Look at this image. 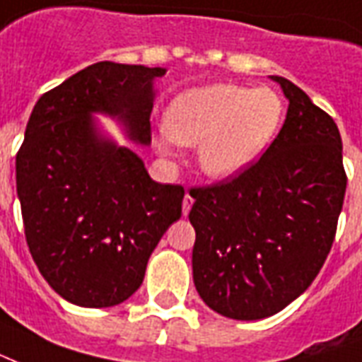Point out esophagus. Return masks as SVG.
<instances>
[{
    "mask_svg": "<svg viewBox=\"0 0 362 362\" xmlns=\"http://www.w3.org/2000/svg\"><path fill=\"white\" fill-rule=\"evenodd\" d=\"M192 205H194V197H192L189 194H186L184 195V202H182V213H184V215H188Z\"/></svg>",
    "mask_w": 362,
    "mask_h": 362,
    "instance_id": "esophagus-1",
    "label": "esophagus"
}]
</instances>
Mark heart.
<instances>
[{"label":"heart","mask_w":362,"mask_h":362,"mask_svg":"<svg viewBox=\"0 0 362 362\" xmlns=\"http://www.w3.org/2000/svg\"><path fill=\"white\" fill-rule=\"evenodd\" d=\"M284 113L282 98L272 88L213 84L176 95L168 105L165 132L180 146H199L203 173L228 180L272 146Z\"/></svg>","instance_id":"heart-1"}]
</instances>
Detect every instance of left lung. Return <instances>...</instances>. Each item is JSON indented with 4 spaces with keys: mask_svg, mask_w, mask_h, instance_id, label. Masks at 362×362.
Masks as SVG:
<instances>
[{
    "mask_svg": "<svg viewBox=\"0 0 362 362\" xmlns=\"http://www.w3.org/2000/svg\"><path fill=\"white\" fill-rule=\"evenodd\" d=\"M270 78L290 101L276 140L232 180L189 189L195 290L234 320L272 317L309 288L347 186L334 119L293 82Z\"/></svg>",
    "mask_w": 362,
    "mask_h": 362,
    "instance_id": "1",
    "label": "left lung"
}]
</instances>
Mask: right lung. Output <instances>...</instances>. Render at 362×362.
Segmentation results:
<instances>
[{"label": "right lung", "mask_w": 362, "mask_h": 362, "mask_svg": "<svg viewBox=\"0 0 362 362\" xmlns=\"http://www.w3.org/2000/svg\"><path fill=\"white\" fill-rule=\"evenodd\" d=\"M167 69L101 61L38 99L17 153V195L32 259L59 296L88 309L127 301L182 216L184 188L151 180L136 151L101 132L119 120L151 144L155 78Z\"/></svg>", "instance_id": "right-lung-1"}]
</instances>
